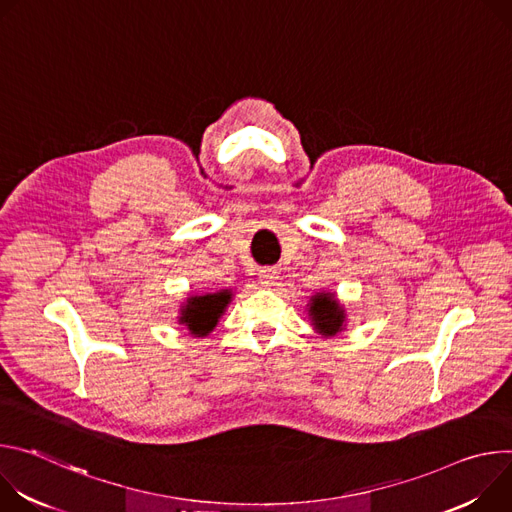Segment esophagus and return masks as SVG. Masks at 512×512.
Instances as JSON below:
<instances>
[{
	"mask_svg": "<svg viewBox=\"0 0 512 512\" xmlns=\"http://www.w3.org/2000/svg\"><path fill=\"white\" fill-rule=\"evenodd\" d=\"M276 278H278V272L272 266H264V268L258 270V280H260L262 287H272L274 282H276Z\"/></svg>",
	"mask_w": 512,
	"mask_h": 512,
	"instance_id": "1",
	"label": "esophagus"
}]
</instances>
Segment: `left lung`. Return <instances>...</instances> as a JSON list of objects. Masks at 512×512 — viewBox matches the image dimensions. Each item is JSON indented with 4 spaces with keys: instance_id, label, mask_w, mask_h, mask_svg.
<instances>
[{
    "instance_id": "obj_1",
    "label": "left lung",
    "mask_w": 512,
    "mask_h": 512,
    "mask_svg": "<svg viewBox=\"0 0 512 512\" xmlns=\"http://www.w3.org/2000/svg\"><path fill=\"white\" fill-rule=\"evenodd\" d=\"M309 313L315 329L323 335H335L344 327V309L329 293H319L313 297Z\"/></svg>"
}]
</instances>
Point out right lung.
I'll return each mask as SVG.
<instances>
[{"instance_id":"obj_1","label":"right lung","mask_w":512,"mask_h":512,"mask_svg":"<svg viewBox=\"0 0 512 512\" xmlns=\"http://www.w3.org/2000/svg\"><path fill=\"white\" fill-rule=\"evenodd\" d=\"M230 299L232 295L227 291L205 297H191L189 303L183 307L181 323H185L187 329L197 337L207 335L217 325V319L227 307V303H230Z\"/></svg>"}]
</instances>
